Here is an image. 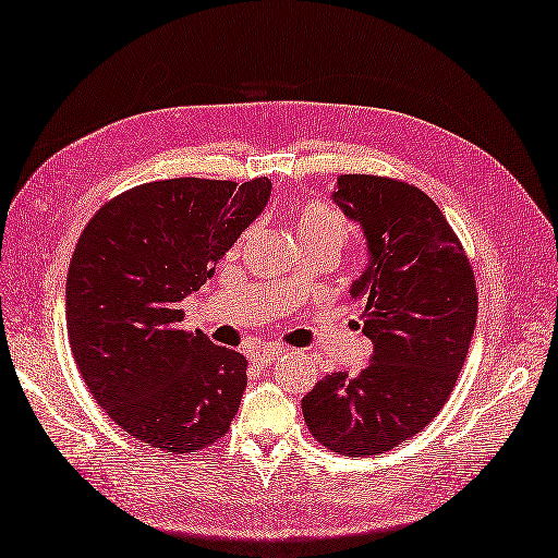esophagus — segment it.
Segmentation results:
<instances>
[{
	"label": "esophagus",
	"mask_w": 558,
	"mask_h": 558,
	"mask_svg": "<svg viewBox=\"0 0 558 558\" xmlns=\"http://www.w3.org/2000/svg\"><path fill=\"white\" fill-rule=\"evenodd\" d=\"M282 353H284L282 347H262V349L254 351L252 361H254L256 365H259V367H266V365H270V363H276Z\"/></svg>",
	"instance_id": "obj_1"
}]
</instances>
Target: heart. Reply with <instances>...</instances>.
<instances>
[{
    "label": "heart",
    "instance_id": "heart-1",
    "mask_svg": "<svg viewBox=\"0 0 558 558\" xmlns=\"http://www.w3.org/2000/svg\"><path fill=\"white\" fill-rule=\"evenodd\" d=\"M296 231H299L302 242L327 240V242H335V245L341 247L347 240V221L332 207L320 205V203H311L302 211H299Z\"/></svg>",
    "mask_w": 558,
    "mask_h": 558
}]
</instances>
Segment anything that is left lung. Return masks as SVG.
Masks as SVG:
<instances>
[{
    "mask_svg": "<svg viewBox=\"0 0 558 558\" xmlns=\"http://www.w3.org/2000/svg\"><path fill=\"white\" fill-rule=\"evenodd\" d=\"M332 199L365 238L367 264L349 294L365 304L373 355L355 377H323L302 410L325 448L379 454L420 434L446 405L474 337L476 282L450 223L415 185L344 174Z\"/></svg>",
    "mask_w": 558,
    "mask_h": 558,
    "instance_id": "left-lung-1",
    "label": "left lung"
}]
</instances>
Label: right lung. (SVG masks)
I'll return each mask as SVG.
<instances>
[{"instance_id":"1","label":"right lung","mask_w":558,"mask_h":558,"mask_svg":"<svg viewBox=\"0 0 558 558\" xmlns=\"http://www.w3.org/2000/svg\"><path fill=\"white\" fill-rule=\"evenodd\" d=\"M270 179H169L110 199L84 228L65 282L68 339L92 396L126 434L174 454L231 426L245 355L181 330V302L259 217Z\"/></svg>"}]
</instances>
